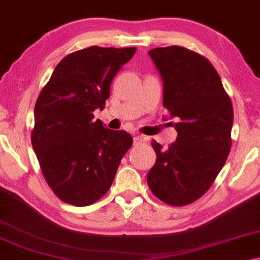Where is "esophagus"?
Segmentation results:
<instances>
[{"mask_svg": "<svg viewBox=\"0 0 260 260\" xmlns=\"http://www.w3.org/2000/svg\"><path fill=\"white\" fill-rule=\"evenodd\" d=\"M146 142V138L143 137V136H136V137H134V143L137 145V144H143Z\"/></svg>", "mask_w": 260, "mask_h": 260, "instance_id": "esophagus-1", "label": "esophagus"}]
</instances>
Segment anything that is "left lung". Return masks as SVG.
Segmentation results:
<instances>
[{
    "instance_id": "left-lung-1",
    "label": "left lung",
    "mask_w": 260,
    "mask_h": 260,
    "mask_svg": "<svg viewBox=\"0 0 260 260\" xmlns=\"http://www.w3.org/2000/svg\"><path fill=\"white\" fill-rule=\"evenodd\" d=\"M149 55L164 82L162 105L177 118V141L151 145L157 159L147 185L171 206L197 201L210 188L231 149L233 103L208 59L182 46L157 47Z\"/></svg>"
}]
</instances>
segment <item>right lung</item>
<instances>
[{
  "label": "right lung",
  "instance_id": "obj_1",
  "mask_svg": "<svg viewBox=\"0 0 260 260\" xmlns=\"http://www.w3.org/2000/svg\"><path fill=\"white\" fill-rule=\"evenodd\" d=\"M136 47L90 46L58 63L35 106L31 143L44 178L70 205L89 206L113 183L133 137L94 119L103 109L110 85Z\"/></svg>",
  "mask_w": 260,
  "mask_h": 260
}]
</instances>
